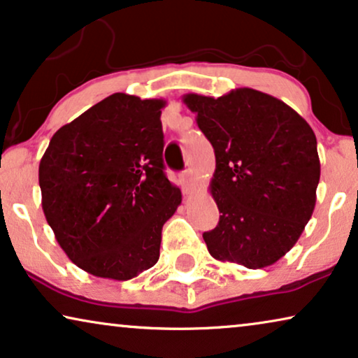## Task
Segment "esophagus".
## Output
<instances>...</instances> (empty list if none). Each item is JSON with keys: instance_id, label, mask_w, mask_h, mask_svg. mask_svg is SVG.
I'll return each mask as SVG.
<instances>
[{"instance_id": "1", "label": "esophagus", "mask_w": 358, "mask_h": 358, "mask_svg": "<svg viewBox=\"0 0 358 358\" xmlns=\"http://www.w3.org/2000/svg\"><path fill=\"white\" fill-rule=\"evenodd\" d=\"M180 180H182L184 187H185V189H189L190 185H192V182H194V174H192V171L185 169L184 173L180 174Z\"/></svg>"}]
</instances>
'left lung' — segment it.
Segmentation results:
<instances>
[{"instance_id": "left-lung-1", "label": "left lung", "mask_w": 358, "mask_h": 358, "mask_svg": "<svg viewBox=\"0 0 358 358\" xmlns=\"http://www.w3.org/2000/svg\"><path fill=\"white\" fill-rule=\"evenodd\" d=\"M215 150L210 182L220 222L203 233L208 252L248 268L275 264L295 246L316 205V135L303 117L266 92L185 94Z\"/></svg>"}]
</instances>
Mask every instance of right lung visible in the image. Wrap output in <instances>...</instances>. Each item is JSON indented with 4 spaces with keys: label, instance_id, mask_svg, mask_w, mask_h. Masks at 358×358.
Here are the masks:
<instances>
[{
    "label": "right lung",
    "instance_id": "right-lung-1",
    "mask_svg": "<svg viewBox=\"0 0 358 358\" xmlns=\"http://www.w3.org/2000/svg\"><path fill=\"white\" fill-rule=\"evenodd\" d=\"M164 106L115 92L58 129L42 156L47 223L91 275L130 280L158 262L161 229L182 200L164 174Z\"/></svg>",
    "mask_w": 358,
    "mask_h": 358
}]
</instances>
